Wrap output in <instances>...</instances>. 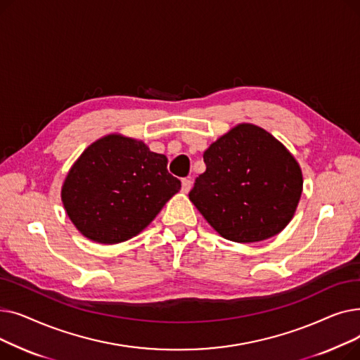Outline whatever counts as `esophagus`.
<instances>
[{"instance_id":"esophagus-1","label":"esophagus","mask_w":360,"mask_h":360,"mask_svg":"<svg viewBox=\"0 0 360 360\" xmlns=\"http://www.w3.org/2000/svg\"><path fill=\"white\" fill-rule=\"evenodd\" d=\"M191 186H193L191 179H182V193H184V194H188V193H190Z\"/></svg>"}]
</instances>
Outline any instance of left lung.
<instances>
[{"mask_svg":"<svg viewBox=\"0 0 360 360\" xmlns=\"http://www.w3.org/2000/svg\"><path fill=\"white\" fill-rule=\"evenodd\" d=\"M202 158L205 172L195 179L190 200L220 236L250 243L286 228L304 178L293 155L269 131L238 124Z\"/></svg>","mask_w":360,"mask_h":360,"instance_id":"obj_1","label":"left lung"}]
</instances>
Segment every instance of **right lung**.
Listing matches in <instances>:
<instances>
[{
	"instance_id": "obj_1",
	"label": "right lung",
	"mask_w": 360,
	"mask_h": 360,
	"mask_svg": "<svg viewBox=\"0 0 360 360\" xmlns=\"http://www.w3.org/2000/svg\"><path fill=\"white\" fill-rule=\"evenodd\" d=\"M167 158L141 140L108 134L74 162L61 188L64 209L87 239L113 245L137 236L181 190Z\"/></svg>"
}]
</instances>
